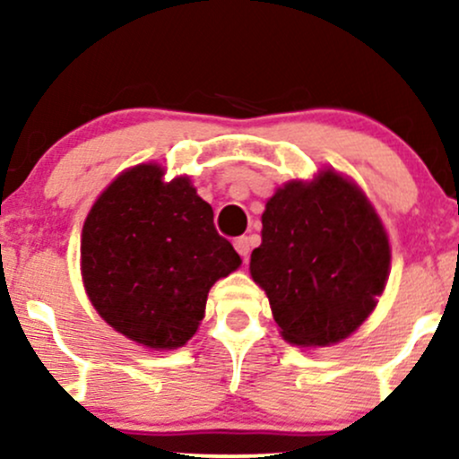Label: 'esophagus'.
<instances>
[{
	"instance_id": "obj_1",
	"label": "esophagus",
	"mask_w": 459,
	"mask_h": 459,
	"mask_svg": "<svg viewBox=\"0 0 459 459\" xmlns=\"http://www.w3.org/2000/svg\"><path fill=\"white\" fill-rule=\"evenodd\" d=\"M235 250L239 252L241 259L247 261V256H250V250H252L250 237H237V239H235Z\"/></svg>"
}]
</instances>
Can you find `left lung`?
Wrapping results in <instances>:
<instances>
[{
    "label": "left lung",
    "instance_id": "left-lung-1",
    "mask_svg": "<svg viewBox=\"0 0 459 459\" xmlns=\"http://www.w3.org/2000/svg\"><path fill=\"white\" fill-rule=\"evenodd\" d=\"M250 273L270 298L284 341L325 347L347 339L376 308L391 246L376 209L350 178L321 170L267 200Z\"/></svg>",
    "mask_w": 459,
    "mask_h": 459
}]
</instances>
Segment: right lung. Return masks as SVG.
I'll use <instances>...</instances> for the list:
<instances>
[{
  "instance_id": "right-lung-1",
  "label": "right lung",
  "mask_w": 459,
  "mask_h": 459,
  "mask_svg": "<svg viewBox=\"0 0 459 459\" xmlns=\"http://www.w3.org/2000/svg\"><path fill=\"white\" fill-rule=\"evenodd\" d=\"M241 265L187 177L163 181L160 163L118 175L82 230V278L109 325L151 350L196 334L209 289Z\"/></svg>"
}]
</instances>
